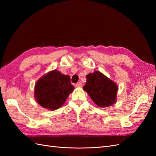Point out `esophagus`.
<instances>
[{"label": "esophagus", "mask_w": 156, "mask_h": 156, "mask_svg": "<svg viewBox=\"0 0 156 156\" xmlns=\"http://www.w3.org/2000/svg\"><path fill=\"white\" fill-rule=\"evenodd\" d=\"M83 86V84H82V83H81V82H79V83H77V84H76V87H81Z\"/></svg>", "instance_id": "34e87169"}]
</instances>
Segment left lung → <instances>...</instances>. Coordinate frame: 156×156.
Instances as JSON below:
<instances>
[{
	"mask_svg": "<svg viewBox=\"0 0 156 156\" xmlns=\"http://www.w3.org/2000/svg\"><path fill=\"white\" fill-rule=\"evenodd\" d=\"M118 85L116 83L99 71L87 75L83 90L99 107L112 105L117 100Z\"/></svg>",
	"mask_w": 156,
	"mask_h": 156,
	"instance_id": "obj_1",
	"label": "left lung"
}]
</instances>
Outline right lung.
<instances>
[{
	"label": "right lung",
	"instance_id": "right-lung-1",
	"mask_svg": "<svg viewBox=\"0 0 156 156\" xmlns=\"http://www.w3.org/2000/svg\"><path fill=\"white\" fill-rule=\"evenodd\" d=\"M74 89L69 75L54 69L37 80L34 86V98L42 107L55 111L62 106Z\"/></svg>",
	"mask_w": 156,
	"mask_h": 156
}]
</instances>
